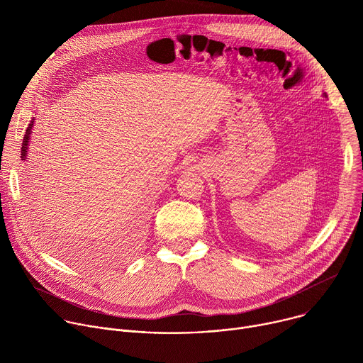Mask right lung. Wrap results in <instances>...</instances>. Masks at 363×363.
I'll list each match as a JSON object with an SVG mask.
<instances>
[{"instance_id": "add662e5", "label": "right lung", "mask_w": 363, "mask_h": 363, "mask_svg": "<svg viewBox=\"0 0 363 363\" xmlns=\"http://www.w3.org/2000/svg\"><path fill=\"white\" fill-rule=\"evenodd\" d=\"M33 122H34V121H31V123L28 125L27 132H26V136H24V139H23V146H21V158H23V161H26L27 145H28V139H30V132H31V128H33Z\"/></svg>"}]
</instances>
